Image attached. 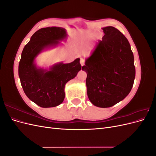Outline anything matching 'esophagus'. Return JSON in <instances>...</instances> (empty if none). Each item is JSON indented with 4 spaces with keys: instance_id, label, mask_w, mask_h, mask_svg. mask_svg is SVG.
I'll use <instances>...</instances> for the list:
<instances>
[{
    "instance_id": "obj_1",
    "label": "esophagus",
    "mask_w": 156,
    "mask_h": 156,
    "mask_svg": "<svg viewBox=\"0 0 156 156\" xmlns=\"http://www.w3.org/2000/svg\"><path fill=\"white\" fill-rule=\"evenodd\" d=\"M80 64H81V65L83 66L84 64V59L81 58V60H80Z\"/></svg>"
}]
</instances>
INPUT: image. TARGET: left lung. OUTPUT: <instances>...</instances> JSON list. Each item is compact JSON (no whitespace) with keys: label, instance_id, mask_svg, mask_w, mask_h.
<instances>
[{"label":"left lung","instance_id":"left-lung-1","mask_svg":"<svg viewBox=\"0 0 156 156\" xmlns=\"http://www.w3.org/2000/svg\"><path fill=\"white\" fill-rule=\"evenodd\" d=\"M105 35L99 40L82 70L87 74L89 100L107 108L128 95L135 77L134 56L128 40L113 27L102 28Z\"/></svg>","mask_w":156,"mask_h":156}]
</instances>
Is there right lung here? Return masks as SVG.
<instances>
[{
    "label": "right lung",
    "mask_w": 156,
    "mask_h": 156,
    "mask_svg": "<svg viewBox=\"0 0 156 156\" xmlns=\"http://www.w3.org/2000/svg\"><path fill=\"white\" fill-rule=\"evenodd\" d=\"M67 37L62 27H46L37 30L23 49L19 64V77L26 96L38 106L53 107L62 103L65 85L81 69L80 58L72 62H59L49 69L37 67L36 57L45 49L56 48Z\"/></svg>",
    "instance_id": "1"
}]
</instances>
